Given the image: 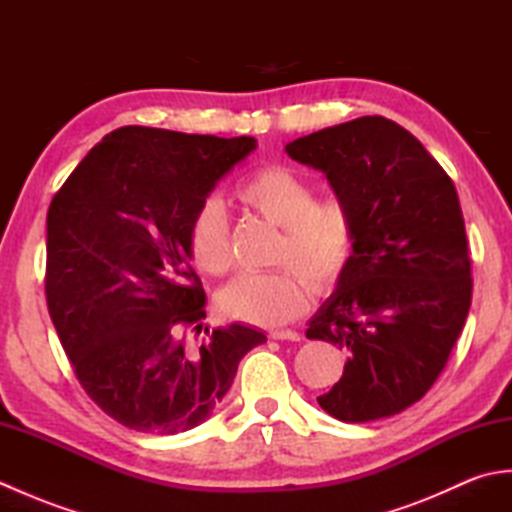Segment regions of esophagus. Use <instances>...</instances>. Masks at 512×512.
Here are the masks:
<instances>
[{"instance_id":"1","label":"esophagus","mask_w":512,"mask_h":512,"mask_svg":"<svg viewBox=\"0 0 512 512\" xmlns=\"http://www.w3.org/2000/svg\"><path fill=\"white\" fill-rule=\"evenodd\" d=\"M268 336L273 341H299L301 339L295 330H270Z\"/></svg>"}]
</instances>
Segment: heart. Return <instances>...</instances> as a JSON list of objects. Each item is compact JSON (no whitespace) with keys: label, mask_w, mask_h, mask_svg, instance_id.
<instances>
[{"label":"heart","mask_w":512,"mask_h":512,"mask_svg":"<svg viewBox=\"0 0 512 512\" xmlns=\"http://www.w3.org/2000/svg\"><path fill=\"white\" fill-rule=\"evenodd\" d=\"M237 200L279 226L277 266L270 275H239L228 284L217 306L228 319L253 325H279L306 306L310 288L323 292L339 284L356 250V224L341 200H314L312 182L288 167H264L239 184ZM191 257L204 273L224 275L233 264L228 217L217 200H206L189 226Z\"/></svg>","instance_id":"b5f03b06"}]
</instances>
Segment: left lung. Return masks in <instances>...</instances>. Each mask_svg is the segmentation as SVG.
Here are the masks:
<instances>
[{"mask_svg":"<svg viewBox=\"0 0 512 512\" xmlns=\"http://www.w3.org/2000/svg\"><path fill=\"white\" fill-rule=\"evenodd\" d=\"M350 206L356 250L308 339L347 350L319 405L343 422L396 416L447 365L471 308V257L458 191L420 140L385 116H361L286 145Z\"/></svg>","mask_w":512,"mask_h":512,"instance_id":"obj_1","label":"left lung"}]
</instances>
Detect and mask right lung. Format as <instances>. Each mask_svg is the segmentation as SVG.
<instances>
[{"instance_id": "right-lung-1", "label": "right lung", "mask_w": 512, "mask_h": 512, "mask_svg": "<svg viewBox=\"0 0 512 512\" xmlns=\"http://www.w3.org/2000/svg\"><path fill=\"white\" fill-rule=\"evenodd\" d=\"M255 147L253 136L127 125L94 145L52 198L50 319L88 396L129 429L173 436L198 427L239 361L266 343L242 323L213 330L198 352L180 339L206 317L191 220Z\"/></svg>"}]
</instances>
